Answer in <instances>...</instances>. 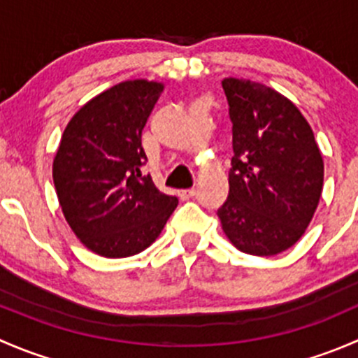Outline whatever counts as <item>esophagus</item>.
<instances>
[{
	"mask_svg": "<svg viewBox=\"0 0 358 358\" xmlns=\"http://www.w3.org/2000/svg\"><path fill=\"white\" fill-rule=\"evenodd\" d=\"M196 192H197L196 189H185V190H180L178 196H180V199L187 201V199H192V197L196 196Z\"/></svg>",
	"mask_w": 358,
	"mask_h": 358,
	"instance_id": "34e87169",
	"label": "esophagus"
}]
</instances>
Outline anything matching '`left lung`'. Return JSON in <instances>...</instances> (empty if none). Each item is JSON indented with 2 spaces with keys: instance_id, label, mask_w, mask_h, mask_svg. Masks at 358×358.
<instances>
[{
  "instance_id": "obj_1",
  "label": "left lung",
  "mask_w": 358,
  "mask_h": 358,
  "mask_svg": "<svg viewBox=\"0 0 358 358\" xmlns=\"http://www.w3.org/2000/svg\"><path fill=\"white\" fill-rule=\"evenodd\" d=\"M222 85L234 124L222 229L239 251L279 255L301 239L315 215L322 154L305 115L282 93L243 78Z\"/></svg>"
}]
</instances>
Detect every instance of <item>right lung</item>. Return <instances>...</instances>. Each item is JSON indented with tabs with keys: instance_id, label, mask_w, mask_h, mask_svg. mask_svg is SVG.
Returning <instances> with one entry per match:
<instances>
[{
	"instance_id": "obj_1",
	"label": "right lung",
	"mask_w": 358,
	"mask_h": 358,
	"mask_svg": "<svg viewBox=\"0 0 358 358\" xmlns=\"http://www.w3.org/2000/svg\"><path fill=\"white\" fill-rule=\"evenodd\" d=\"M164 85L129 79L99 93L67 122L53 159L64 218L90 251L126 258L157 239L178 199L140 168L142 129Z\"/></svg>"
}]
</instances>
